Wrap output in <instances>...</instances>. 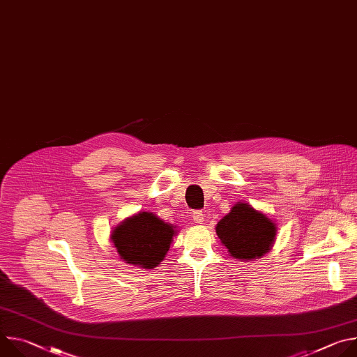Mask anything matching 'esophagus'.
Wrapping results in <instances>:
<instances>
[{"label":"esophagus","mask_w":357,"mask_h":357,"mask_svg":"<svg viewBox=\"0 0 357 357\" xmlns=\"http://www.w3.org/2000/svg\"><path fill=\"white\" fill-rule=\"evenodd\" d=\"M192 220H193L195 223H202V222H203V213H202L200 211H195V212L192 213Z\"/></svg>","instance_id":"esophagus-1"}]
</instances>
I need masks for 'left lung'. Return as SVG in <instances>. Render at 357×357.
Wrapping results in <instances>:
<instances>
[{
	"label": "left lung",
	"mask_w": 357,
	"mask_h": 357,
	"mask_svg": "<svg viewBox=\"0 0 357 357\" xmlns=\"http://www.w3.org/2000/svg\"><path fill=\"white\" fill-rule=\"evenodd\" d=\"M275 225L247 203H236L216 226V233L236 259L256 260L266 254L275 238Z\"/></svg>",
	"instance_id": "left-lung-1"
}]
</instances>
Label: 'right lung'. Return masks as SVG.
<instances>
[{"mask_svg":"<svg viewBox=\"0 0 357 357\" xmlns=\"http://www.w3.org/2000/svg\"><path fill=\"white\" fill-rule=\"evenodd\" d=\"M175 233L172 225L141 212L117 226L112 240L127 264L154 268L164 260Z\"/></svg>","mask_w":357,"mask_h":357,"instance_id":"1","label":"right lung"}]
</instances>
